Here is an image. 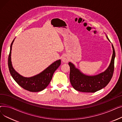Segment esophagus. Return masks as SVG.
I'll list each match as a JSON object with an SVG mask.
<instances>
[{
	"mask_svg": "<svg viewBox=\"0 0 122 122\" xmlns=\"http://www.w3.org/2000/svg\"><path fill=\"white\" fill-rule=\"evenodd\" d=\"M69 58L67 55H64L62 57V61L64 63H68L69 61Z\"/></svg>",
	"mask_w": 122,
	"mask_h": 122,
	"instance_id": "obj_1",
	"label": "esophagus"
}]
</instances>
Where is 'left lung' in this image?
<instances>
[{
	"label": "left lung",
	"mask_w": 122,
	"mask_h": 122,
	"mask_svg": "<svg viewBox=\"0 0 122 122\" xmlns=\"http://www.w3.org/2000/svg\"><path fill=\"white\" fill-rule=\"evenodd\" d=\"M107 40L109 41L107 36ZM113 54L109 65L105 71L98 75L88 76L82 73L74 64L69 62L70 68V82L76 91L84 92H95L105 87L110 82L114 72L115 51L113 44Z\"/></svg>",
	"instance_id": "obj_1"
}]
</instances>
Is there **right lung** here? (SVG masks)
<instances>
[{
    "instance_id": "add662e5",
    "label": "right lung",
    "mask_w": 122,
    "mask_h": 122,
    "mask_svg": "<svg viewBox=\"0 0 122 122\" xmlns=\"http://www.w3.org/2000/svg\"><path fill=\"white\" fill-rule=\"evenodd\" d=\"M10 46L8 57V67L11 75L17 84L25 90L31 92H38L46 88L52 78L53 75L61 64V60H57L49 66L42 72L31 77H25L16 72L13 67L11 62V50L13 43Z\"/></svg>"
}]
</instances>
